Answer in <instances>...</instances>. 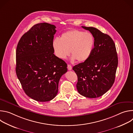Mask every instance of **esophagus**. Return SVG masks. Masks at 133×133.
<instances>
[{
	"label": "esophagus",
	"mask_w": 133,
	"mask_h": 133,
	"mask_svg": "<svg viewBox=\"0 0 133 133\" xmlns=\"http://www.w3.org/2000/svg\"><path fill=\"white\" fill-rule=\"evenodd\" d=\"M67 68H68V69L69 70H70L72 69V67H71V66L70 65H67Z\"/></svg>",
	"instance_id": "obj_1"
}]
</instances>
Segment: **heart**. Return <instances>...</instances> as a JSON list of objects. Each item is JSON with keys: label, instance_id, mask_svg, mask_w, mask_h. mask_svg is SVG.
<instances>
[{"label": "heart", "instance_id": "b5f03b06", "mask_svg": "<svg viewBox=\"0 0 133 133\" xmlns=\"http://www.w3.org/2000/svg\"><path fill=\"white\" fill-rule=\"evenodd\" d=\"M95 45L93 35L89 32L73 29L63 32L61 38H56L52 42L55 55L61 59H65L70 53L72 61H87L91 56Z\"/></svg>", "mask_w": 133, "mask_h": 133}]
</instances>
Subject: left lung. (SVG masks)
Masks as SVG:
<instances>
[{"instance_id": "left-lung-1", "label": "left lung", "mask_w": 133, "mask_h": 133, "mask_svg": "<svg viewBox=\"0 0 133 133\" xmlns=\"http://www.w3.org/2000/svg\"><path fill=\"white\" fill-rule=\"evenodd\" d=\"M82 27L93 35L94 48L90 57L72 69L77 75L78 92L86 97L97 98L106 93L114 83L117 54L115 43L109 35L96 28Z\"/></svg>"}]
</instances>
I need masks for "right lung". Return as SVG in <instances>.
I'll use <instances>...</instances> for the list:
<instances>
[{"label":"right lung","mask_w":133,"mask_h":133,"mask_svg":"<svg viewBox=\"0 0 133 133\" xmlns=\"http://www.w3.org/2000/svg\"><path fill=\"white\" fill-rule=\"evenodd\" d=\"M55 28L46 23L36 24L23 35L17 46V77L27 95L38 102L56 97L60 78L67 71V64L54 54Z\"/></svg>","instance_id":"1"}]
</instances>
